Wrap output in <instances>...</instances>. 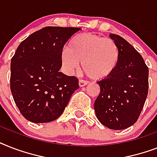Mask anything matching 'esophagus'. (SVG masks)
Here are the masks:
<instances>
[{
    "instance_id": "esophagus-1",
    "label": "esophagus",
    "mask_w": 157,
    "mask_h": 157,
    "mask_svg": "<svg viewBox=\"0 0 157 157\" xmlns=\"http://www.w3.org/2000/svg\"><path fill=\"white\" fill-rule=\"evenodd\" d=\"M88 81H85V80H82V79L79 80V86H80V87H83V86L88 85Z\"/></svg>"
}]
</instances>
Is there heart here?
<instances>
[{
	"mask_svg": "<svg viewBox=\"0 0 157 157\" xmlns=\"http://www.w3.org/2000/svg\"><path fill=\"white\" fill-rule=\"evenodd\" d=\"M62 63L69 73L80 67L90 78L104 80L116 71L120 60L117 42L110 37H103L94 33H82L72 38L68 48L61 54Z\"/></svg>",
	"mask_w": 157,
	"mask_h": 157,
	"instance_id": "b5f03b06",
	"label": "heart"
}]
</instances>
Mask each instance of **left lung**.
<instances>
[{
    "instance_id": "obj_1",
    "label": "left lung",
    "mask_w": 157,
    "mask_h": 157,
    "mask_svg": "<svg viewBox=\"0 0 157 157\" xmlns=\"http://www.w3.org/2000/svg\"><path fill=\"white\" fill-rule=\"evenodd\" d=\"M120 60L112 76L98 81L100 94L94 102L98 121L114 130L126 129L139 119L148 93V67L127 40L116 34Z\"/></svg>"
}]
</instances>
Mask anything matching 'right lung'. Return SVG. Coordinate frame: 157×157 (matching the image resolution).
<instances>
[{
	"instance_id": "add662e5",
	"label": "right lung",
	"mask_w": 157,
	"mask_h": 157,
	"mask_svg": "<svg viewBox=\"0 0 157 157\" xmlns=\"http://www.w3.org/2000/svg\"><path fill=\"white\" fill-rule=\"evenodd\" d=\"M78 28L45 27L23 40L11 59L10 90L21 114L34 123L56 120L79 88L76 76L59 71L61 54Z\"/></svg>"
}]
</instances>
